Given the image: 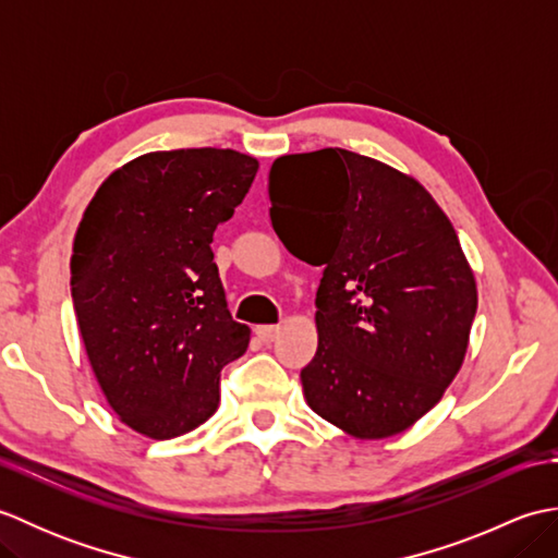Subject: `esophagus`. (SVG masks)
<instances>
[{
  "mask_svg": "<svg viewBox=\"0 0 558 558\" xmlns=\"http://www.w3.org/2000/svg\"><path fill=\"white\" fill-rule=\"evenodd\" d=\"M254 333L260 342H272L280 333V326H256Z\"/></svg>",
  "mask_w": 558,
  "mask_h": 558,
  "instance_id": "esophagus-1",
  "label": "esophagus"
}]
</instances>
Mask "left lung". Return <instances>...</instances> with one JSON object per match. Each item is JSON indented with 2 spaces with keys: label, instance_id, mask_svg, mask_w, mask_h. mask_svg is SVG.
Returning a JSON list of instances; mask_svg holds the SVG:
<instances>
[{
  "label": "left lung",
  "instance_id": "8db88e82",
  "mask_svg": "<svg viewBox=\"0 0 558 558\" xmlns=\"http://www.w3.org/2000/svg\"><path fill=\"white\" fill-rule=\"evenodd\" d=\"M268 196L282 244L326 266L306 405L362 441L410 429L460 372L477 312L453 225L414 177L342 148L280 156Z\"/></svg>",
  "mask_w": 558,
  "mask_h": 558
}]
</instances>
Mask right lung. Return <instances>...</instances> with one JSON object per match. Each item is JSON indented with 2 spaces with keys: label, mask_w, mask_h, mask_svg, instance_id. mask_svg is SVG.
I'll use <instances>...</instances> for the list:
<instances>
[{
  "label": "right lung",
  "mask_w": 558,
  "mask_h": 558,
  "mask_svg": "<svg viewBox=\"0 0 558 558\" xmlns=\"http://www.w3.org/2000/svg\"><path fill=\"white\" fill-rule=\"evenodd\" d=\"M256 170L232 148L153 150L117 168L83 210L71 254L83 348L117 417L156 441L213 417L220 369L248 348L210 242Z\"/></svg>",
  "instance_id": "obj_1"
}]
</instances>
